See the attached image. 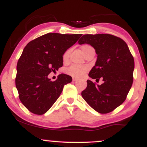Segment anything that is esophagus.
I'll return each instance as SVG.
<instances>
[{"instance_id":"esophagus-1","label":"esophagus","mask_w":147,"mask_h":147,"mask_svg":"<svg viewBox=\"0 0 147 147\" xmlns=\"http://www.w3.org/2000/svg\"><path fill=\"white\" fill-rule=\"evenodd\" d=\"M77 80H78V79H77V78H73V79H72V81H73V82H77Z\"/></svg>"}]
</instances>
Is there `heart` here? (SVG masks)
Masks as SVG:
<instances>
[{"mask_svg":"<svg viewBox=\"0 0 147 147\" xmlns=\"http://www.w3.org/2000/svg\"><path fill=\"white\" fill-rule=\"evenodd\" d=\"M90 48V45H84L82 46V51L86 49ZM69 53L70 51L68 50L63 54V61H67L69 57ZM88 70V67L86 65H72L71 66H70L69 68L66 70V72L69 75L72 76L74 77H83L85 75L86 72Z\"/></svg>","mask_w":147,"mask_h":147,"instance_id":"1","label":"heart"}]
</instances>
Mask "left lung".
<instances>
[{
    "label": "left lung",
    "mask_w": 147,
    "mask_h": 147,
    "mask_svg": "<svg viewBox=\"0 0 147 147\" xmlns=\"http://www.w3.org/2000/svg\"><path fill=\"white\" fill-rule=\"evenodd\" d=\"M78 43L95 49L97 61L88 76L104 81L101 85H96L87 80L82 97L99 113H110L125 101L132 86L135 64L129 47L122 38L108 34H85Z\"/></svg>",
    "instance_id": "8db88e82"
}]
</instances>
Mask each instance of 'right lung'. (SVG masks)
I'll return each mask as SVG.
<instances>
[{"instance_id":"add662e5","label":"right lung","mask_w":147,"mask_h":147,"mask_svg":"<svg viewBox=\"0 0 147 147\" xmlns=\"http://www.w3.org/2000/svg\"><path fill=\"white\" fill-rule=\"evenodd\" d=\"M82 36L81 34L48 33L29 42L18 61L16 87L19 99L30 112L45 113L59 98L72 77L61 74L55 82L48 78L63 65V55Z\"/></svg>"}]
</instances>
